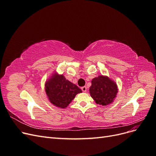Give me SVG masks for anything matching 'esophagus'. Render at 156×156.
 <instances>
[{
    "mask_svg": "<svg viewBox=\"0 0 156 156\" xmlns=\"http://www.w3.org/2000/svg\"><path fill=\"white\" fill-rule=\"evenodd\" d=\"M81 90H82V91L83 92H87V87H83L82 88H81Z\"/></svg>",
    "mask_w": 156,
    "mask_h": 156,
    "instance_id": "34e87169",
    "label": "esophagus"
}]
</instances>
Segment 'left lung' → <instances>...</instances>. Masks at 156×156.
<instances>
[{"label": "left lung", "mask_w": 156, "mask_h": 156, "mask_svg": "<svg viewBox=\"0 0 156 156\" xmlns=\"http://www.w3.org/2000/svg\"><path fill=\"white\" fill-rule=\"evenodd\" d=\"M89 91L97 104L105 106L114 101L118 93V88L116 84L110 78L99 75L92 80Z\"/></svg>", "instance_id": "obj_1"}]
</instances>
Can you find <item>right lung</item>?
I'll use <instances>...</instances> for the list:
<instances>
[{
	"label": "right lung",
	"instance_id": "1",
	"mask_svg": "<svg viewBox=\"0 0 156 156\" xmlns=\"http://www.w3.org/2000/svg\"><path fill=\"white\" fill-rule=\"evenodd\" d=\"M45 92L50 102L55 106L66 108L77 94L82 90L66 79L63 75L54 73L45 83Z\"/></svg>",
	"mask_w": 156,
	"mask_h": 156
}]
</instances>
